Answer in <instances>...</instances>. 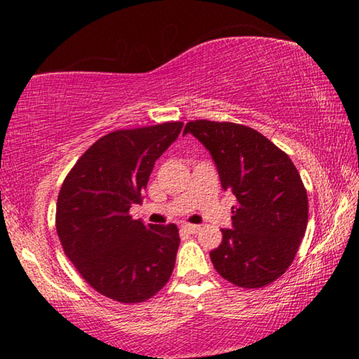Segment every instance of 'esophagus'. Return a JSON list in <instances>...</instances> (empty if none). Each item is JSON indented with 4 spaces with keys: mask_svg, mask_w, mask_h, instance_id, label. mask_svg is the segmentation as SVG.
<instances>
[{
    "mask_svg": "<svg viewBox=\"0 0 359 359\" xmlns=\"http://www.w3.org/2000/svg\"><path fill=\"white\" fill-rule=\"evenodd\" d=\"M182 231H184V233H188V234H196L199 231V226H198V224L185 223V224H182Z\"/></svg>",
    "mask_w": 359,
    "mask_h": 359,
    "instance_id": "1",
    "label": "esophagus"
}]
</instances>
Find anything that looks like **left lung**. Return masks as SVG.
Wrapping results in <instances>:
<instances>
[{"instance_id": "obj_1", "label": "left lung", "mask_w": 359, "mask_h": 359, "mask_svg": "<svg viewBox=\"0 0 359 359\" xmlns=\"http://www.w3.org/2000/svg\"><path fill=\"white\" fill-rule=\"evenodd\" d=\"M193 135L209 150L223 190L233 191V228L210 252L215 271L242 288L277 280L293 263L307 228L309 203L290 156L257 130L229 121L194 120Z\"/></svg>"}]
</instances>
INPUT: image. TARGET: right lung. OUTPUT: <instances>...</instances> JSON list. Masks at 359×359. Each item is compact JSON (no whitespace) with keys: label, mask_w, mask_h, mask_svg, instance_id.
<instances>
[{"label":"right lung","mask_w":359,"mask_h":359,"mask_svg":"<svg viewBox=\"0 0 359 359\" xmlns=\"http://www.w3.org/2000/svg\"><path fill=\"white\" fill-rule=\"evenodd\" d=\"M182 126L169 121L109 133L79 158L58 193L55 222L66 257L90 287L114 301H147L172 274L177 226H145L130 208L142 201L155 161Z\"/></svg>","instance_id":"add662e5"}]
</instances>
